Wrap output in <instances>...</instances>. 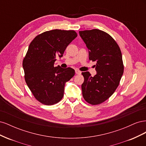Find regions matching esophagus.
I'll use <instances>...</instances> for the list:
<instances>
[{
	"label": "esophagus",
	"mask_w": 146,
	"mask_h": 146,
	"mask_svg": "<svg viewBox=\"0 0 146 146\" xmlns=\"http://www.w3.org/2000/svg\"><path fill=\"white\" fill-rule=\"evenodd\" d=\"M76 74L79 75V74H81L82 72H81V71H80V70H79L76 69Z\"/></svg>",
	"instance_id": "esophagus-1"
}]
</instances>
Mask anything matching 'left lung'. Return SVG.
Segmentation results:
<instances>
[{
	"instance_id": "1",
	"label": "left lung",
	"mask_w": 146,
	"mask_h": 146,
	"mask_svg": "<svg viewBox=\"0 0 146 146\" xmlns=\"http://www.w3.org/2000/svg\"><path fill=\"white\" fill-rule=\"evenodd\" d=\"M89 50V59L96 61L97 74L92 77L84 72L82 85L84 99L91 105H98L107 100L117 88L123 73L121 51L109 34L99 29L79 32Z\"/></svg>"
}]
</instances>
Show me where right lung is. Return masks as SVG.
Returning a JSON list of instances; mask_svg holds the SVG:
<instances>
[{"mask_svg":"<svg viewBox=\"0 0 146 146\" xmlns=\"http://www.w3.org/2000/svg\"><path fill=\"white\" fill-rule=\"evenodd\" d=\"M77 36L74 30L55 29L38 35L30 44L23 63L25 80L41 104L52 105L62 99L65 83L74 76L75 70L55 67V61L56 56H63Z\"/></svg>","mask_w":146,"mask_h":146,"instance_id":"add662e5","label":"right lung"}]
</instances>
